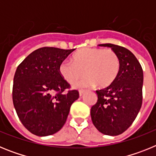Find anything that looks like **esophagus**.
I'll return each mask as SVG.
<instances>
[{
	"mask_svg": "<svg viewBox=\"0 0 156 156\" xmlns=\"http://www.w3.org/2000/svg\"><path fill=\"white\" fill-rule=\"evenodd\" d=\"M83 92H84V90H79V94H80V96H82L83 94Z\"/></svg>",
	"mask_w": 156,
	"mask_h": 156,
	"instance_id": "obj_1",
	"label": "esophagus"
}]
</instances>
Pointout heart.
I'll return each instance as SVG.
<instances>
[{
	"mask_svg": "<svg viewBox=\"0 0 156 156\" xmlns=\"http://www.w3.org/2000/svg\"><path fill=\"white\" fill-rule=\"evenodd\" d=\"M72 60L63 61L59 66V73L70 84L84 74L87 75L76 83V87L94 86L96 83L100 87H106L115 80L120 69L119 56L111 49L83 48L74 54Z\"/></svg>",
	"mask_w": 156,
	"mask_h": 156,
	"instance_id": "b5f03b06",
	"label": "heart"
}]
</instances>
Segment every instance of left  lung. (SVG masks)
I'll use <instances>...</instances> for the list:
<instances>
[{"mask_svg":"<svg viewBox=\"0 0 156 156\" xmlns=\"http://www.w3.org/2000/svg\"><path fill=\"white\" fill-rule=\"evenodd\" d=\"M108 47L120 61L119 75L111 85L96 90L97 103L90 109L91 119L101 133L110 136L121 134L136 119L142 105L143 70L130 51L112 44Z\"/></svg>","mask_w":156,"mask_h":156,"instance_id":"1","label":"left lung"}]
</instances>
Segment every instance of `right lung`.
<instances>
[{"label":"right lung","instance_id":"obj_1","mask_svg":"<svg viewBox=\"0 0 156 156\" xmlns=\"http://www.w3.org/2000/svg\"><path fill=\"white\" fill-rule=\"evenodd\" d=\"M75 49L44 47L22 62L14 76L12 100L23 126L34 134L45 137L57 133L67 119L76 90L59 73V66Z\"/></svg>","mask_w":156,"mask_h":156}]
</instances>
